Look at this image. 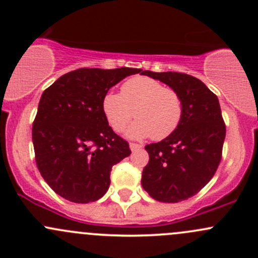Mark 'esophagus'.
Here are the masks:
<instances>
[{
	"instance_id": "1",
	"label": "esophagus",
	"mask_w": 258,
	"mask_h": 258,
	"mask_svg": "<svg viewBox=\"0 0 258 258\" xmlns=\"http://www.w3.org/2000/svg\"><path fill=\"white\" fill-rule=\"evenodd\" d=\"M130 148H131V151H137V150H141L142 146L139 144H130Z\"/></svg>"
}]
</instances>
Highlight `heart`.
Listing matches in <instances>:
<instances>
[{
	"instance_id": "b5f03b06",
	"label": "heart",
	"mask_w": 258,
	"mask_h": 258,
	"mask_svg": "<svg viewBox=\"0 0 258 258\" xmlns=\"http://www.w3.org/2000/svg\"><path fill=\"white\" fill-rule=\"evenodd\" d=\"M102 112L114 132L126 128L131 139L163 140L177 130L183 112L177 91L150 77H134L121 86V93L108 92L102 98Z\"/></svg>"
}]
</instances>
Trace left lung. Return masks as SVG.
<instances>
[{
    "label": "left lung",
    "mask_w": 258,
    "mask_h": 258,
    "mask_svg": "<svg viewBox=\"0 0 258 258\" xmlns=\"http://www.w3.org/2000/svg\"><path fill=\"white\" fill-rule=\"evenodd\" d=\"M141 75L177 91L183 112L177 130L146 146L150 161L141 183L153 200L176 204L195 196L213 177L221 161L226 126L218 98L202 81L179 72Z\"/></svg>",
    "instance_id": "left-lung-1"
}]
</instances>
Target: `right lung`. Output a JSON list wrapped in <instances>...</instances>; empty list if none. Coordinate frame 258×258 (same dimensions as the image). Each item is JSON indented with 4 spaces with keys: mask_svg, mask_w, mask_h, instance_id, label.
Instances as JSON below:
<instances>
[{
    "mask_svg": "<svg viewBox=\"0 0 258 258\" xmlns=\"http://www.w3.org/2000/svg\"><path fill=\"white\" fill-rule=\"evenodd\" d=\"M137 69H79L43 91L32 127L38 171L48 186L75 204L100 200L112 166L131 155L102 112L111 87Z\"/></svg>",
    "mask_w": 258,
    "mask_h": 258,
    "instance_id": "add662e5",
    "label": "right lung"
}]
</instances>
